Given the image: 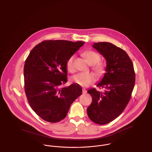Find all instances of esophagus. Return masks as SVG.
I'll return each instance as SVG.
<instances>
[{
  "instance_id": "34e87169",
  "label": "esophagus",
  "mask_w": 152,
  "mask_h": 152,
  "mask_svg": "<svg viewBox=\"0 0 152 152\" xmlns=\"http://www.w3.org/2000/svg\"><path fill=\"white\" fill-rule=\"evenodd\" d=\"M87 90L85 88H83V94H86L87 93Z\"/></svg>"
}]
</instances>
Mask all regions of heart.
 Instances as JSON below:
<instances>
[{"mask_svg": "<svg viewBox=\"0 0 152 152\" xmlns=\"http://www.w3.org/2000/svg\"><path fill=\"white\" fill-rule=\"evenodd\" d=\"M84 55L91 65H94L93 69L96 73L99 76L102 75L105 72V68L101 64H97L101 60V56L100 54L95 51H87L84 52ZM73 56H72L68 59L67 61L66 68L67 70L69 72H73L75 71V69L73 65ZM71 80L73 83L80 86L88 87L95 81L96 76L92 73H78L73 76Z\"/></svg>", "mask_w": 152, "mask_h": 152, "instance_id": "1", "label": "heart"}]
</instances>
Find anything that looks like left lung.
I'll list each match as a JSON object with an SVG mask.
<instances>
[{
	"label": "left lung",
	"mask_w": 152,
	"mask_h": 152,
	"mask_svg": "<svg viewBox=\"0 0 152 152\" xmlns=\"http://www.w3.org/2000/svg\"><path fill=\"white\" fill-rule=\"evenodd\" d=\"M92 47L107 61L106 73L97 84L105 91H88L92 102L87 114L93 122L104 125L114 120L126 108L134 86L135 73L132 60L123 49L108 42L96 43Z\"/></svg>",
	"instance_id": "8db88e82"
}]
</instances>
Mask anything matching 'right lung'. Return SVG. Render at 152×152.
Segmentation results:
<instances>
[{
    "label": "right lung",
    "instance_id": "obj_1",
    "mask_svg": "<svg viewBox=\"0 0 152 152\" xmlns=\"http://www.w3.org/2000/svg\"><path fill=\"white\" fill-rule=\"evenodd\" d=\"M84 43L46 40L30 52L24 67V89L30 107L44 120L57 123L64 119L82 94L81 87L75 83L60 87L67 82L68 59Z\"/></svg>",
    "mask_w": 152,
    "mask_h": 152
}]
</instances>
